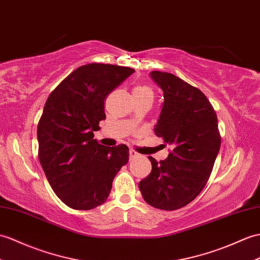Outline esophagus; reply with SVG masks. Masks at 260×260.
Segmentation results:
<instances>
[{
	"instance_id": "1",
	"label": "esophagus",
	"mask_w": 260,
	"mask_h": 260,
	"mask_svg": "<svg viewBox=\"0 0 260 260\" xmlns=\"http://www.w3.org/2000/svg\"><path fill=\"white\" fill-rule=\"evenodd\" d=\"M140 156V154H138L137 152H135L134 149H129V159H133V158H136Z\"/></svg>"
}]
</instances>
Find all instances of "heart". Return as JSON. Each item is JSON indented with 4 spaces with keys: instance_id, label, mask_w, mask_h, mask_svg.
<instances>
[{
    "instance_id": "heart-1",
    "label": "heart",
    "mask_w": 260,
    "mask_h": 260,
    "mask_svg": "<svg viewBox=\"0 0 260 260\" xmlns=\"http://www.w3.org/2000/svg\"><path fill=\"white\" fill-rule=\"evenodd\" d=\"M143 93H152L153 94V90L146 85L136 86L134 89H133V94H143Z\"/></svg>"
}]
</instances>
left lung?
<instances>
[{"instance_id": "obj_1", "label": "left lung", "mask_w": 260, "mask_h": 260, "mask_svg": "<svg viewBox=\"0 0 260 260\" xmlns=\"http://www.w3.org/2000/svg\"><path fill=\"white\" fill-rule=\"evenodd\" d=\"M150 77L164 93L154 132L173 150L159 162L148 156L152 172L138 187L150 206L175 210L194 201L208 182L220 148L218 122L201 89L166 72L153 71Z\"/></svg>"}]
</instances>
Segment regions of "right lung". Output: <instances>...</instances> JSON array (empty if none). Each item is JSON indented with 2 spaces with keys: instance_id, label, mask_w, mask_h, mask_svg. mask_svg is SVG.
I'll list each match as a JSON object with an SVG mask.
<instances>
[{
  "instance_id": "obj_1",
  "label": "right lung",
  "mask_w": 260,
  "mask_h": 260,
  "mask_svg": "<svg viewBox=\"0 0 260 260\" xmlns=\"http://www.w3.org/2000/svg\"><path fill=\"white\" fill-rule=\"evenodd\" d=\"M135 70L92 63L64 78L48 96L38 125L39 159L52 189L69 207L104 204L112 183L128 161V147H106L94 140L105 119L104 101Z\"/></svg>"
}]
</instances>
